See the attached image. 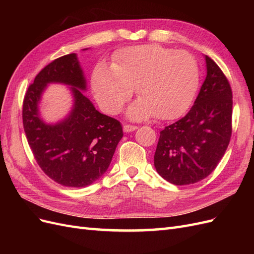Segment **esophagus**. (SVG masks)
Wrapping results in <instances>:
<instances>
[{
	"mask_svg": "<svg viewBox=\"0 0 254 254\" xmlns=\"http://www.w3.org/2000/svg\"><path fill=\"white\" fill-rule=\"evenodd\" d=\"M123 128H124V131L125 132H130V131H133V130L137 129V126L130 125V124H125Z\"/></svg>",
	"mask_w": 254,
	"mask_h": 254,
	"instance_id": "esophagus-1",
	"label": "esophagus"
}]
</instances>
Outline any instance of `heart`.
Returning a JSON list of instances; mask_svg holds the SVG:
<instances>
[{"instance_id": "b5f03b06", "label": "heart", "mask_w": 254, "mask_h": 254, "mask_svg": "<svg viewBox=\"0 0 254 254\" xmlns=\"http://www.w3.org/2000/svg\"><path fill=\"white\" fill-rule=\"evenodd\" d=\"M200 81L197 59L188 51L146 44L115 53L112 65L99 64L92 75L97 102L118 113L133 92L140 98L128 114L134 120L179 118L193 104Z\"/></svg>"}]
</instances>
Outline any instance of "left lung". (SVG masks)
I'll return each mask as SVG.
<instances>
[{"instance_id": "8db88e82", "label": "left lung", "mask_w": 254, "mask_h": 254, "mask_svg": "<svg viewBox=\"0 0 254 254\" xmlns=\"http://www.w3.org/2000/svg\"><path fill=\"white\" fill-rule=\"evenodd\" d=\"M206 77L186 117L160 131L153 163L176 186L209 176L224 157L232 134V89L227 76L205 56Z\"/></svg>"}]
</instances>
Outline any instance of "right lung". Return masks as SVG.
Masks as SVG:
<instances>
[{
  "mask_svg": "<svg viewBox=\"0 0 254 254\" xmlns=\"http://www.w3.org/2000/svg\"><path fill=\"white\" fill-rule=\"evenodd\" d=\"M49 82L72 86L74 108L56 126L39 119L36 105ZM86 80L75 54L53 60L37 74L23 99V127L30 149L43 173L64 187L90 186L108 170L115 148L123 137L121 123L99 113L79 90Z\"/></svg>",
  "mask_w": 254,
  "mask_h": 254,
  "instance_id": "add662e5",
  "label": "right lung"
}]
</instances>
